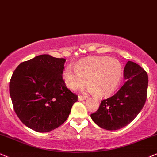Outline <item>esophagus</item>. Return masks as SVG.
<instances>
[{
	"mask_svg": "<svg viewBox=\"0 0 157 157\" xmlns=\"http://www.w3.org/2000/svg\"><path fill=\"white\" fill-rule=\"evenodd\" d=\"M86 98L85 96H82V95L78 96V100H84Z\"/></svg>",
	"mask_w": 157,
	"mask_h": 157,
	"instance_id": "esophagus-1",
	"label": "esophagus"
}]
</instances>
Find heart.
I'll use <instances>...</instances> for the list:
<instances>
[{
  "instance_id": "heart-1",
  "label": "heart",
  "mask_w": 157,
  "mask_h": 157,
  "mask_svg": "<svg viewBox=\"0 0 157 157\" xmlns=\"http://www.w3.org/2000/svg\"><path fill=\"white\" fill-rule=\"evenodd\" d=\"M121 63L108 57H93L78 62L64 70L63 78L67 88L76 90L86 84L89 92L96 96L106 97L115 92L121 81Z\"/></svg>"
}]
</instances>
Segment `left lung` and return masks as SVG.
Returning <instances> with one entry per match:
<instances>
[{
	"label": "left lung",
	"mask_w": 157,
	"mask_h": 157,
	"mask_svg": "<svg viewBox=\"0 0 157 157\" xmlns=\"http://www.w3.org/2000/svg\"><path fill=\"white\" fill-rule=\"evenodd\" d=\"M125 82L113 96L103 100L91 114L97 125L107 130H117L132 122L144 108L148 78L140 65L128 61L124 69Z\"/></svg>",
	"instance_id": "8db88e82"
}]
</instances>
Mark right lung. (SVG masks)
I'll list each match as a JSON object with an SVG mask.
<instances>
[{
    "label": "right lung",
    "mask_w": 157,
    "mask_h": 157,
    "mask_svg": "<svg viewBox=\"0 0 157 157\" xmlns=\"http://www.w3.org/2000/svg\"><path fill=\"white\" fill-rule=\"evenodd\" d=\"M65 59L41 55L23 62L13 71L9 93L15 113L25 126L47 132L63 124L78 96L66 87Z\"/></svg>",
    "instance_id": "right-lung-1"
}]
</instances>
